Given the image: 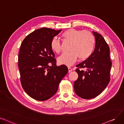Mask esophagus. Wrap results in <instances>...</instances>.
<instances>
[{
	"instance_id": "1",
	"label": "esophagus",
	"mask_w": 124,
	"mask_h": 124,
	"mask_svg": "<svg viewBox=\"0 0 124 124\" xmlns=\"http://www.w3.org/2000/svg\"><path fill=\"white\" fill-rule=\"evenodd\" d=\"M68 70H69V73L71 72L72 71V68H71L70 67H68Z\"/></svg>"
}]
</instances>
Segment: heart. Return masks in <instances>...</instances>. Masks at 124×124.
Masks as SVG:
<instances>
[{
  "label": "heart",
  "mask_w": 124,
  "mask_h": 124,
  "mask_svg": "<svg viewBox=\"0 0 124 124\" xmlns=\"http://www.w3.org/2000/svg\"><path fill=\"white\" fill-rule=\"evenodd\" d=\"M62 37L66 40L71 42L70 52L63 53L58 57L57 62L59 64L71 66L76 62L78 57L80 60H84L90 55L93 44V36L92 32L71 28L64 32ZM51 48L55 53L61 51L62 44L57 38L52 39Z\"/></svg>",
  "instance_id": "1"
}]
</instances>
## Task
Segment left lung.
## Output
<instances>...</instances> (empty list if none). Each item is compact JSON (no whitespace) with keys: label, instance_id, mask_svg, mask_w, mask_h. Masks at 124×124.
<instances>
[{"label":"left lung","instance_id":"left-lung-1","mask_svg":"<svg viewBox=\"0 0 124 124\" xmlns=\"http://www.w3.org/2000/svg\"><path fill=\"white\" fill-rule=\"evenodd\" d=\"M95 43L92 53L86 60L76 66L78 75L74 83L75 93L85 99L99 95L110 81L112 63L109 48L101 34L93 31ZM80 68H85V70Z\"/></svg>","mask_w":124,"mask_h":124}]
</instances>
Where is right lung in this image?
I'll use <instances>...</instances> for the list:
<instances>
[{"instance_id":"1","label":"right lung","mask_w":124,"mask_h":124,"mask_svg":"<svg viewBox=\"0 0 124 124\" xmlns=\"http://www.w3.org/2000/svg\"><path fill=\"white\" fill-rule=\"evenodd\" d=\"M62 31L45 27L37 29L21 45L18 67L21 85L27 95L36 100H47L55 95L68 72L66 66H56L51 48L52 39Z\"/></svg>"}]
</instances>
